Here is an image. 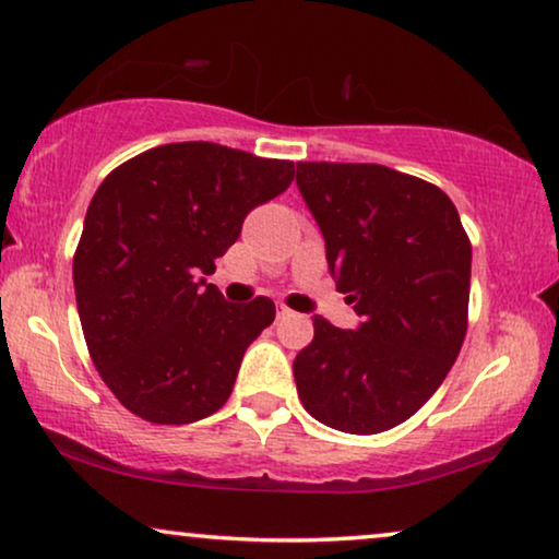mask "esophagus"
Returning <instances> with one entry per match:
<instances>
[{
    "label": "esophagus",
    "instance_id": "1",
    "mask_svg": "<svg viewBox=\"0 0 559 559\" xmlns=\"http://www.w3.org/2000/svg\"><path fill=\"white\" fill-rule=\"evenodd\" d=\"M286 317H290V311L286 309V306H278V319H286Z\"/></svg>",
    "mask_w": 559,
    "mask_h": 559
}]
</instances>
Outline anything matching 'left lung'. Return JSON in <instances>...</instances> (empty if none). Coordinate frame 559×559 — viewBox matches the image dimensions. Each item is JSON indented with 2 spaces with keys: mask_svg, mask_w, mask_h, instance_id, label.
<instances>
[{
  "mask_svg": "<svg viewBox=\"0 0 559 559\" xmlns=\"http://www.w3.org/2000/svg\"><path fill=\"white\" fill-rule=\"evenodd\" d=\"M296 185L359 317L357 329L313 317L294 359L298 397L329 428L382 433L418 413L459 357L468 235L445 192L382 164L298 162Z\"/></svg>",
  "mask_w": 559,
  "mask_h": 559,
  "instance_id": "1",
  "label": "left lung"
}]
</instances>
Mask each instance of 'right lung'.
Masks as SVG:
<instances>
[{
  "instance_id": "right-lung-1",
  "label": "right lung",
  "mask_w": 559,
  "mask_h": 559,
  "mask_svg": "<svg viewBox=\"0 0 559 559\" xmlns=\"http://www.w3.org/2000/svg\"><path fill=\"white\" fill-rule=\"evenodd\" d=\"M294 182V162L210 141L148 148L104 179L73 258L91 359L133 415L185 426L230 397L271 298L230 304L207 283L242 219Z\"/></svg>"
}]
</instances>
